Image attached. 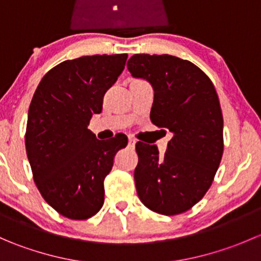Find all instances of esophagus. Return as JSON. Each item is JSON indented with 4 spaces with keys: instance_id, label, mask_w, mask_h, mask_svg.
<instances>
[{
    "instance_id": "esophagus-1",
    "label": "esophagus",
    "mask_w": 261,
    "mask_h": 261,
    "mask_svg": "<svg viewBox=\"0 0 261 261\" xmlns=\"http://www.w3.org/2000/svg\"><path fill=\"white\" fill-rule=\"evenodd\" d=\"M135 144H136L135 139H133V138H128V145H130L131 147H134V146H135Z\"/></svg>"
}]
</instances>
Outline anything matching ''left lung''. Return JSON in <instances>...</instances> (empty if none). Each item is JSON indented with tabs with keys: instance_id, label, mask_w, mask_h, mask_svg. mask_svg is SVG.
<instances>
[{
	"instance_id": "8db88e82",
	"label": "left lung",
	"mask_w": 261,
	"mask_h": 261,
	"mask_svg": "<svg viewBox=\"0 0 261 261\" xmlns=\"http://www.w3.org/2000/svg\"><path fill=\"white\" fill-rule=\"evenodd\" d=\"M127 69L151 84L150 120L172 133L163 156L156 145L136 143V192L151 211L179 215L203 198L222 158L223 118L215 86L193 63L168 54H135Z\"/></svg>"
}]
</instances>
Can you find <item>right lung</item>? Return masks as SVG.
Wrapping results in <instances>:
<instances>
[{
    "mask_svg": "<svg viewBox=\"0 0 261 261\" xmlns=\"http://www.w3.org/2000/svg\"><path fill=\"white\" fill-rule=\"evenodd\" d=\"M127 54L65 60L39 83L26 125L34 180L48 204L70 220H87L103 206V180L127 136L98 140L88 130L103 96L125 68Z\"/></svg>",
    "mask_w": 261,
    "mask_h": 261,
    "instance_id": "right-lung-1",
    "label": "right lung"
}]
</instances>
